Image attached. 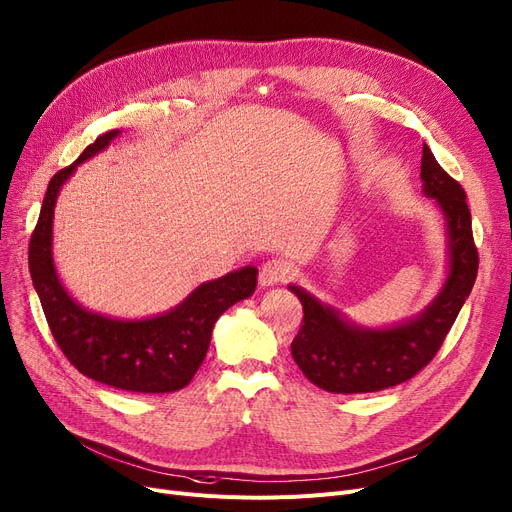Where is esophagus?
I'll use <instances>...</instances> for the list:
<instances>
[{
	"label": "esophagus",
	"instance_id": "obj_1",
	"mask_svg": "<svg viewBox=\"0 0 512 512\" xmlns=\"http://www.w3.org/2000/svg\"><path fill=\"white\" fill-rule=\"evenodd\" d=\"M291 278V263L282 257H272L261 265L259 270V284L261 286H274L286 282Z\"/></svg>",
	"mask_w": 512,
	"mask_h": 512
}]
</instances>
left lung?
<instances>
[{
    "label": "left lung",
    "mask_w": 512,
    "mask_h": 512,
    "mask_svg": "<svg viewBox=\"0 0 512 512\" xmlns=\"http://www.w3.org/2000/svg\"><path fill=\"white\" fill-rule=\"evenodd\" d=\"M420 177L425 194L448 219L450 276L422 316L389 330H362L339 318L299 286H288L303 305V322L291 343L293 358L307 379L332 393H370L412 379L443 345L479 270L466 194L441 169L431 148L422 146Z\"/></svg>",
    "instance_id": "8db88e82"
}]
</instances>
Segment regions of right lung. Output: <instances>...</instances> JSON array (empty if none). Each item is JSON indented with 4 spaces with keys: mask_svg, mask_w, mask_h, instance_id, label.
Returning a JSON list of instances; mask_svg holds the SVG:
<instances>
[{
    "mask_svg": "<svg viewBox=\"0 0 512 512\" xmlns=\"http://www.w3.org/2000/svg\"><path fill=\"white\" fill-rule=\"evenodd\" d=\"M117 136L119 129L102 133L73 165L54 173L29 240V272L58 347L81 374L115 389L169 393L186 387L201 368L217 318L255 293L257 270L242 268L205 282L169 314L140 322L110 320L77 305L62 288L52 261L56 196L75 165Z\"/></svg>",
    "mask_w": 512,
    "mask_h": 512,
    "instance_id": "right-lung-1",
    "label": "right lung"
}]
</instances>
